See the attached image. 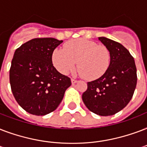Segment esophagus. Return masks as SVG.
<instances>
[{"label":"esophagus","instance_id":"1","mask_svg":"<svg viewBox=\"0 0 147 147\" xmlns=\"http://www.w3.org/2000/svg\"><path fill=\"white\" fill-rule=\"evenodd\" d=\"M78 82V80H75V79H71V83H72V84H76V83H77Z\"/></svg>","mask_w":147,"mask_h":147}]
</instances>
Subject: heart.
<instances>
[{
  "label": "heart",
  "mask_w": 147,
  "mask_h": 147,
  "mask_svg": "<svg viewBox=\"0 0 147 147\" xmlns=\"http://www.w3.org/2000/svg\"><path fill=\"white\" fill-rule=\"evenodd\" d=\"M110 60L107 47L84 38L67 42L64 48L56 49L52 56L53 65L61 74H67L77 63L79 73L88 80L102 77L110 67Z\"/></svg>",
  "instance_id": "1"
}]
</instances>
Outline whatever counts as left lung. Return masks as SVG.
Listing matches in <instances>:
<instances>
[{
  "instance_id": "1",
  "label": "left lung",
  "mask_w": 147,
  "mask_h": 147,
  "mask_svg": "<svg viewBox=\"0 0 147 147\" xmlns=\"http://www.w3.org/2000/svg\"><path fill=\"white\" fill-rule=\"evenodd\" d=\"M98 39L110 51V67L99 79L87 83L82 99L91 112L107 117L123 110L132 99L137 81L136 68L134 57L122 44L104 37Z\"/></svg>"
}]
</instances>
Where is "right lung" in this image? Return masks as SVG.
<instances>
[{"mask_svg": "<svg viewBox=\"0 0 147 147\" xmlns=\"http://www.w3.org/2000/svg\"><path fill=\"white\" fill-rule=\"evenodd\" d=\"M63 42L55 38H34L14 52L10 69V84L14 98L30 114L44 116L61 103L70 79L52 63V54Z\"/></svg>", "mask_w": 147, "mask_h": 147, "instance_id": "obj_1", "label": "right lung"}]
</instances>
